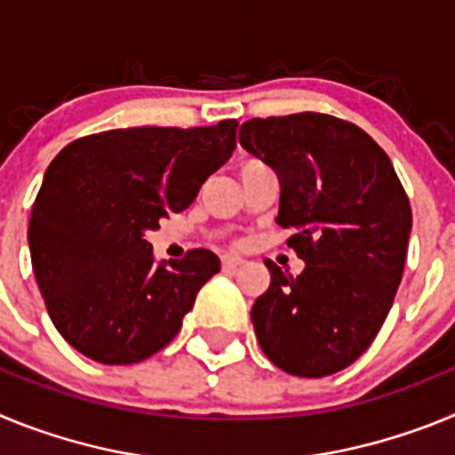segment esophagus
<instances>
[{
  "instance_id": "esophagus-1",
  "label": "esophagus",
  "mask_w": 455,
  "mask_h": 455,
  "mask_svg": "<svg viewBox=\"0 0 455 455\" xmlns=\"http://www.w3.org/2000/svg\"><path fill=\"white\" fill-rule=\"evenodd\" d=\"M241 264H243V259H241V257H236V255H225L223 257V271L225 273L235 271V268L241 267Z\"/></svg>"
}]
</instances>
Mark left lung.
<instances>
[{"label":"left lung","instance_id":"left-lung-1","mask_svg":"<svg viewBox=\"0 0 455 455\" xmlns=\"http://www.w3.org/2000/svg\"><path fill=\"white\" fill-rule=\"evenodd\" d=\"M239 143L280 178L277 223L303 273L271 259L251 312L262 351L291 376L321 378L363 355L403 277L412 209L389 156L348 120L271 116L241 124Z\"/></svg>","mask_w":455,"mask_h":455}]
</instances>
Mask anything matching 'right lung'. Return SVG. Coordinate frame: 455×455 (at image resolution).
<instances>
[{
    "label": "right lung",
    "instance_id": "add662e5",
    "mask_svg": "<svg viewBox=\"0 0 455 455\" xmlns=\"http://www.w3.org/2000/svg\"><path fill=\"white\" fill-rule=\"evenodd\" d=\"M236 124L108 130L52 159L31 207L29 251L47 315L72 348L132 364L178 335L220 262L196 248L156 267L146 232L184 212L230 159Z\"/></svg>",
    "mask_w": 455,
    "mask_h": 455
}]
</instances>
